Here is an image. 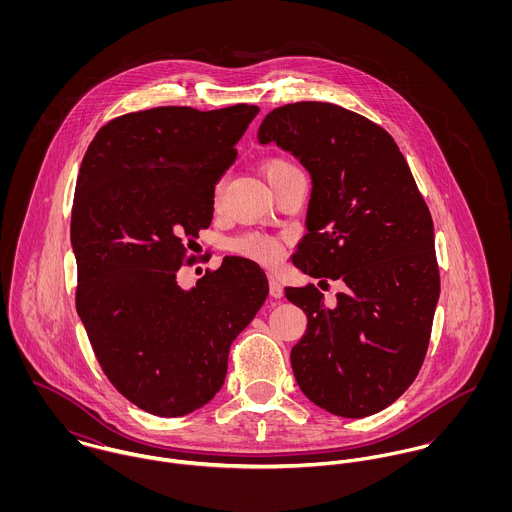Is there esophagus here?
<instances>
[{
	"instance_id": "obj_1",
	"label": "esophagus",
	"mask_w": 512,
	"mask_h": 512,
	"mask_svg": "<svg viewBox=\"0 0 512 512\" xmlns=\"http://www.w3.org/2000/svg\"><path fill=\"white\" fill-rule=\"evenodd\" d=\"M268 282H270V295L276 297V299H280V297L284 295V288H282L280 280H278L276 276H268Z\"/></svg>"
}]
</instances>
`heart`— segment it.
Returning a JSON list of instances; mask_svg holds the SVG:
<instances>
[{"instance_id": "1", "label": "heart", "mask_w": 512, "mask_h": 512, "mask_svg": "<svg viewBox=\"0 0 512 512\" xmlns=\"http://www.w3.org/2000/svg\"><path fill=\"white\" fill-rule=\"evenodd\" d=\"M262 169H264V175L268 177V181L272 185L280 175L295 169V165L286 157H270V159L264 161ZM220 193H222V183H217L215 191H213L215 203H219ZM230 250L248 258V260L264 264V266H276L284 258L282 240L276 238V236L264 234V232H244V234L234 236L230 240Z\"/></svg>"}]
</instances>
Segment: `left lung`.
I'll return each instance as SVG.
<instances>
[{
    "label": "left lung",
    "instance_id": "obj_1",
    "mask_svg": "<svg viewBox=\"0 0 512 512\" xmlns=\"http://www.w3.org/2000/svg\"><path fill=\"white\" fill-rule=\"evenodd\" d=\"M258 140L292 151L311 173L293 264L347 286L333 307L315 286L286 288L307 315L290 355L295 380L335 416L376 414L408 390L428 353L439 297L430 209L392 136L357 112L286 104L264 118Z\"/></svg>",
    "mask_w": 512,
    "mask_h": 512
}]
</instances>
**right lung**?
<instances>
[{
	"label": "right lung",
	"mask_w": 512,
	"mask_h": 512,
	"mask_svg": "<svg viewBox=\"0 0 512 512\" xmlns=\"http://www.w3.org/2000/svg\"><path fill=\"white\" fill-rule=\"evenodd\" d=\"M260 112L159 106L98 130L74 189L76 311L112 386L153 416L205 406L228 351L268 295L264 270L226 256L191 292L177 272L213 220V191Z\"/></svg>",
	"instance_id": "right-lung-1"
}]
</instances>
